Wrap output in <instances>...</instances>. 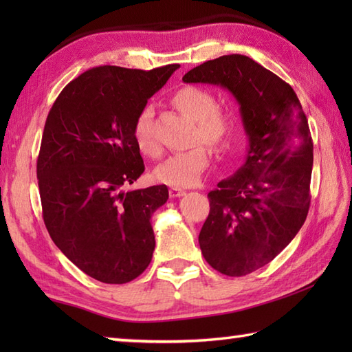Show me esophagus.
<instances>
[{
	"instance_id": "34e87169",
	"label": "esophagus",
	"mask_w": 352,
	"mask_h": 352,
	"mask_svg": "<svg viewBox=\"0 0 352 352\" xmlns=\"http://www.w3.org/2000/svg\"><path fill=\"white\" fill-rule=\"evenodd\" d=\"M184 190L180 189V188H170L169 189V197L170 198H178V197H183L184 195Z\"/></svg>"
}]
</instances>
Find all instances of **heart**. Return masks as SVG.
<instances>
[{
    "instance_id": "b5f03b06",
    "label": "heart",
    "mask_w": 352,
    "mask_h": 352,
    "mask_svg": "<svg viewBox=\"0 0 352 352\" xmlns=\"http://www.w3.org/2000/svg\"><path fill=\"white\" fill-rule=\"evenodd\" d=\"M172 104L195 121L193 142H204L214 151H226L239 131V118L234 110L218 107V98L210 89L184 86L172 95ZM151 109L144 107L134 119L133 138L144 155L159 153V142L151 125ZM210 163V153L204 145L169 155L153 172L155 182L172 188H190L199 182Z\"/></svg>"
}]
</instances>
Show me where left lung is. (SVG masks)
Segmentation results:
<instances>
[{"label": "left lung", "instance_id": "left-lung-1", "mask_svg": "<svg viewBox=\"0 0 352 352\" xmlns=\"http://www.w3.org/2000/svg\"><path fill=\"white\" fill-rule=\"evenodd\" d=\"M183 81L226 87L241 106L248 155L207 195L210 212L198 241L213 269L243 276L278 256L307 218L313 168L307 116L290 85L246 56L204 62Z\"/></svg>", "mask_w": 352, "mask_h": 352}]
</instances>
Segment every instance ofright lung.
<instances>
[{"label": "right lung", "mask_w": 352, "mask_h": 352, "mask_svg": "<svg viewBox=\"0 0 352 352\" xmlns=\"http://www.w3.org/2000/svg\"><path fill=\"white\" fill-rule=\"evenodd\" d=\"M178 68L96 66L65 86L45 122L36 168L45 227L98 281L129 283L151 263V216L168 201V188H124L145 170L134 119Z\"/></svg>", "instance_id": "obj_1"}]
</instances>
